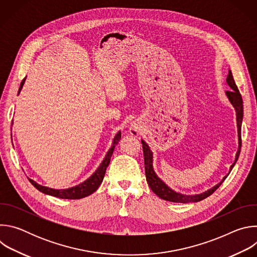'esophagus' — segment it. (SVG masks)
<instances>
[{"label":"esophagus","instance_id":"esophagus-1","mask_svg":"<svg viewBox=\"0 0 257 257\" xmlns=\"http://www.w3.org/2000/svg\"><path fill=\"white\" fill-rule=\"evenodd\" d=\"M130 132H131V134L132 135H134V136H137L138 134H139V128L138 127H136V126H131V128H130Z\"/></svg>","mask_w":257,"mask_h":257}]
</instances>
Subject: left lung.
I'll list each match as a JSON object with an SVG mask.
<instances>
[{
  "mask_svg": "<svg viewBox=\"0 0 257 257\" xmlns=\"http://www.w3.org/2000/svg\"><path fill=\"white\" fill-rule=\"evenodd\" d=\"M227 83L229 84V86L232 88L228 91H226V94L229 98V100L231 101V103L233 104V106L236 109V116H237V126H238V141H239V148H238V152L236 154V159L234 164L231 166L230 168V172L232 171V169L234 168L236 162L238 161L240 152H241V144H242V140H241V125H242V119H243V100H242V96L241 93L234 81L233 75L231 70L229 71V75L227 78ZM142 143V149H143V156H144V169H145V176H146V181H148L149 185L151 187V189L154 191V193H156L160 198L167 200V201H172V202H180V203H188V202H198L206 197H208L209 195H211L219 186L222 185V183L225 181V179L228 177L225 176L224 179L218 183L217 185H215L213 188L201 193V194H195V195H185V194H181V193H177L174 190H172L170 187H168L165 183L157 176V174L154 171L153 168V153L150 150L149 145L145 143V141L141 140Z\"/></svg>",
  "mask_w": 257,
  "mask_h": 257,
  "instance_id": "obj_1",
  "label": "left lung"
}]
</instances>
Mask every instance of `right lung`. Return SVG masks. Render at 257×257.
<instances>
[{
    "label": "right lung",
    "instance_id": "add662e5",
    "mask_svg": "<svg viewBox=\"0 0 257 257\" xmlns=\"http://www.w3.org/2000/svg\"><path fill=\"white\" fill-rule=\"evenodd\" d=\"M24 81H25V78L22 80V82L20 84L19 92H20V90H21V88L24 84ZM120 138H121V132L119 131L117 133V135L115 136V138H114L113 145L111 146V149L108 150L104 160L102 161V163L100 164L98 169L93 173V175L89 179H87L85 182L81 183V184H79L78 186L72 187V188H69V189L57 190V189H52V188L42 186V185L38 184V183L34 182L31 179H28V180L30 181L31 184L36 189L40 190L41 192H43L45 194L55 196V197H58V198H62V199H80V198L86 197V196L92 194L93 192H95L96 189L101 184V182H102L103 177H104V174H105V171H106V168H107L109 162H111V158H112V155H113V152H114V149H115V145L119 142Z\"/></svg>",
    "mask_w": 257,
    "mask_h": 257
}]
</instances>
